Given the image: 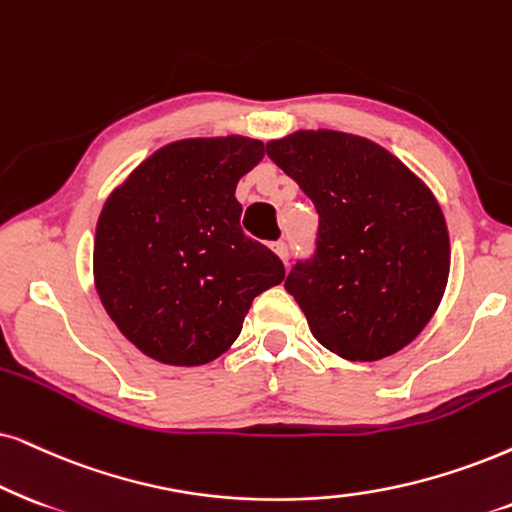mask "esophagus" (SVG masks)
<instances>
[{
    "mask_svg": "<svg viewBox=\"0 0 512 512\" xmlns=\"http://www.w3.org/2000/svg\"><path fill=\"white\" fill-rule=\"evenodd\" d=\"M271 250L276 252L278 260H281L283 264H288V243H286V241H276V243H271Z\"/></svg>",
    "mask_w": 512,
    "mask_h": 512,
    "instance_id": "1",
    "label": "esophagus"
}]
</instances>
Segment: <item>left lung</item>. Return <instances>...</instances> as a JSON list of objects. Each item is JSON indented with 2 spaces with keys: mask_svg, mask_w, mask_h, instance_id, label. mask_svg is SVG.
I'll use <instances>...</instances> for the list:
<instances>
[{
  "mask_svg": "<svg viewBox=\"0 0 512 512\" xmlns=\"http://www.w3.org/2000/svg\"><path fill=\"white\" fill-rule=\"evenodd\" d=\"M319 212L312 260L286 290L323 347L349 361L404 349L442 302L451 245L437 198L375 141L335 129H300L267 144Z\"/></svg>",
  "mask_w": 512,
  "mask_h": 512,
  "instance_id": "1",
  "label": "left lung"
}]
</instances>
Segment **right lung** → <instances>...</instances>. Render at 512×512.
<instances>
[{"instance_id": "obj_1", "label": "right lung", "mask_w": 512, "mask_h": 512, "mask_svg": "<svg viewBox=\"0 0 512 512\" xmlns=\"http://www.w3.org/2000/svg\"><path fill=\"white\" fill-rule=\"evenodd\" d=\"M264 158L257 139L198 137L158 148L108 196L94 286L139 352L203 366L234 345L252 300L286 278L241 229L236 184Z\"/></svg>"}]
</instances>
